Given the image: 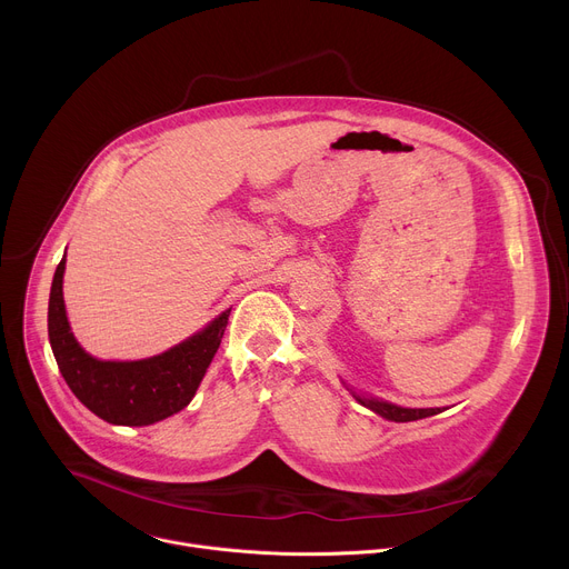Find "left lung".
Segmentation results:
<instances>
[{
  "mask_svg": "<svg viewBox=\"0 0 569 569\" xmlns=\"http://www.w3.org/2000/svg\"><path fill=\"white\" fill-rule=\"evenodd\" d=\"M356 396V393H353ZM365 408L373 410L376 415L389 419V421H419V419H426V417H435L439 415L441 410H410V408H398V405H391V402H385V400H376V398H362V396H356Z\"/></svg>",
  "mask_w": 569,
  "mask_h": 569,
  "instance_id": "8db88e82",
  "label": "left lung"
}]
</instances>
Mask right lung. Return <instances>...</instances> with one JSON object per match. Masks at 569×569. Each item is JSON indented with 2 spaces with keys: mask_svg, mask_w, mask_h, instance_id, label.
Segmentation results:
<instances>
[{
  "mask_svg": "<svg viewBox=\"0 0 569 569\" xmlns=\"http://www.w3.org/2000/svg\"><path fill=\"white\" fill-rule=\"evenodd\" d=\"M62 274L64 257L51 283L49 342L73 396L99 419L114 426H150L184 410L220 347L231 310L167 353L137 362H103L80 349L69 331Z\"/></svg>",
  "mask_w": 569,
  "mask_h": 569,
  "instance_id": "add662e5",
  "label": "right lung"
}]
</instances>
